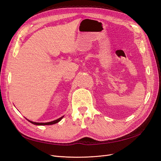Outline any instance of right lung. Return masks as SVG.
<instances>
[{"label":"right lung","mask_w":161,"mask_h":161,"mask_svg":"<svg viewBox=\"0 0 161 161\" xmlns=\"http://www.w3.org/2000/svg\"><path fill=\"white\" fill-rule=\"evenodd\" d=\"M64 118V116H62V117H61V118H58V119H56V120H54V121H50V122H46V123H38V122H34V121H30V120H29V119H27L29 121H30V122H31V124H34V125H52V124H56V123H58V122H59V121Z\"/></svg>","instance_id":"obj_1"}]
</instances>
